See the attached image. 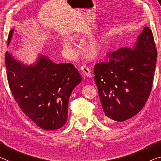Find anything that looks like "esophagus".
<instances>
[{"label":"esophagus","instance_id":"esophagus-1","mask_svg":"<svg viewBox=\"0 0 161 161\" xmlns=\"http://www.w3.org/2000/svg\"><path fill=\"white\" fill-rule=\"evenodd\" d=\"M80 70H81V72H82V73H83V75L86 76V77L91 78V76H92L91 75L90 69L88 68V66H86V65H83L82 66H81Z\"/></svg>","mask_w":161,"mask_h":161}]
</instances>
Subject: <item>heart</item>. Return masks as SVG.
Wrapping results in <instances>:
<instances>
[{
	"instance_id": "1",
	"label": "heart",
	"mask_w": 161,
	"mask_h": 161,
	"mask_svg": "<svg viewBox=\"0 0 161 161\" xmlns=\"http://www.w3.org/2000/svg\"><path fill=\"white\" fill-rule=\"evenodd\" d=\"M64 46H65V48L70 49V48H72L73 44L71 43L70 41H65V42H64ZM88 50L90 51L91 53H96L98 50V47L95 44H91L88 47Z\"/></svg>"
}]
</instances>
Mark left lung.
Segmentation results:
<instances>
[{
	"mask_svg": "<svg viewBox=\"0 0 161 161\" xmlns=\"http://www.w3.org/2000/svg\"><path fill=\"white\" fill-rule=\"evenodd\" d=\"M106 56L93 70L103 117L110 122H124L144 107L151 92L157 61L151 29H143L133 48Z\"/></svg>",
	"mask_w": 161,
	"mask_h": 161,
	"instance_id": "8db88e82",
	"label": "left lung"
}]
</instances>
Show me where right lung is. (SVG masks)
I'll list each match as a JSON object with an SVG mask.
<instances>
[{"instance_id":"1","label":"right lung","mask_w":161,"mask_h":161,"mask_svg":"<svg viewBox=\"0 0 161 161\" xmlns=\"http://www.w3.org/2000/svg\"><path fill=\"white\" fill-rule=\"evenodd\" d=\"M14 29L10 31L8 45ZM7 79L19 108L36 125L45 130L60 129L68 119L72 91L82 80L71 63L55 64L42 55L34 65L26 66L6 53Z\"/></svg>"}]
</instances>
